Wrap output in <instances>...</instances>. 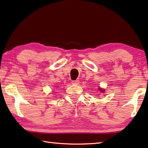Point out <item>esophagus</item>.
<instances>
[{
    "label": "esophagus",
    "mask_w": 148,
    "mask_h": 148,
    "mask_svg": "<svg viewBox=\"0 0 148 148\" xmlns=\"http://www.w3.org/2000/svg\"><path fill=\"white\" fill-rule=\"evenodd\" d=\"M79 83V80H73V81L71 82V83H72V84H75V85H78Z\"/></svg>",
    "instance_id": "esophagus-1"
}]
</instances>
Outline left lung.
I'll use <instances>...</instances> for the list:
<instances>
[{
  "instance_id": "obj_1",
  "label": "left lung",
  "mask_w": 148,
  "mask_h": 148,
  "mask_svg": "<svg viewBox=\"0 0 148 148\" xmlns=\"http://www.w3.org/2000/svg\"><path fill=\"white\" fill-rule=\"evenodd\" d=\"M99 90H100V91H101V92H104V89H102L99 88Z\"/></svg>"
}]
</instances>
